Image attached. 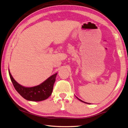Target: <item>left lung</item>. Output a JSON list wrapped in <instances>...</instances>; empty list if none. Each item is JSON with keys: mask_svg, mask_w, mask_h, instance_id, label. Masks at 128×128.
Returning <instances> with one entry per match:
<instances>
[{"mask_svg": "<svg viewBox=\"0 0 128 128\" xmlns=\"http://www.w3.org/2000/svg\"><path fill=\"white\" fill-rule=\"evenodd\" d=\"M76 98H77L79 100H80V101H81V102H83V103H86V104H90V103H86V102H84V101H82V100H81V99H80L78 98H77V97L76 96Z\"/></svg>", "mask_w": 128, "mask_h": 128, "instance_id": "8db88e82", "label": "left lung"}]
</instances>
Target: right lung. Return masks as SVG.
<instances>
[{"mask_svg": "<svg viewBox=\"0 0 128 128\" xmlns=\"http://www.w3.org/2000/svg\"><path fill=\"white\" fill-rule=\"evenodd\" d=\"M8 72L10 78L17 92L24 99L29 101L34 102L46 100L50 96L52 92L54 84L58 74V73H56L51 76L39 85L33 87H25L19 84L14 78L10 74V69H8Z\"/></svg>", "mask_w": 128, "mask_h": 128, "instance_id": "1", "label": "right lung"}]
</instances>
